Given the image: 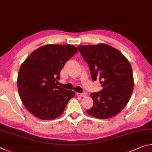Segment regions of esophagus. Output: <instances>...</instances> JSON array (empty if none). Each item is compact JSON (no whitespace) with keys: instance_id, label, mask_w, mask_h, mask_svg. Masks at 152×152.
<instances>
[{"instance_id":"esophagus-1","label":"esophagus","mask_w":152,"mask_h":152,"mask_svg":"<svg viewBox=\"0 0 152 152\" xmlns=\"http://www.w3.org/2000/svg\"><path fill=\"white\" fill-rule=\"evenodd\" d=\"M76 95L78 96H83V97H85L86 95H87V93H85V92H82V93H80V92H77L76 93Z\"/></svg>"}]
</instances>
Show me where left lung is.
Wrapping results in <instances>:
<instances>
[{
  "instance_id": "8db88e82",
  "label": "left lung",
  "mask_w": 152,
  "mask_h": 152,
  "mask_svg": "<svg viewBox=\"0 0 152 152\" xmlns=\"http://www.w3.org/2000/svg\"><path fill=\"white\" fill-rule=\"evenodd\" d=\"M78 49L88 64L92 80H99L102 87L101 92L91 93L94 104L87 113L98 119L118 115L128 103L134 87L129 61L121 51L105 43L78 45Z\"/></svg>"
}]
</instances>
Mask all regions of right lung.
Listing matches in <instances>:
<instances>
[{"mask_svg":"<svg viewBox=\"0 0 152 152\" xmlns=\"http://www.w3.org/2000/svg\"><path fill=\"white\" fill-rule=\"evenodd\" d=\"M78 52L72 45L48 44L33 51L22 63L17 77V88L25 108L35 117L51 120L60 117L73 91L57 86L60 71Z\"/></svg>","mask_w":152,"mask_h":152,"instance_id":"obj_1","label":"right lung"}]
</instances>
